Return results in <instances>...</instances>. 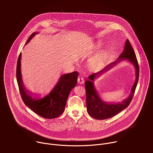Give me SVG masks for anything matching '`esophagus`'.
Returning a JSON list of instances; mask_svg holds the SVG:
<instances>
[{
	"mask_svg": "<svg viewBox=\"0 0 153 153\" xmlns=\"http://www.w3.org/2000/svg\"><path fill=\"white\" fill-rule=\"evenodd\" d=\"M84 80H83V77H79L77 79V82L78 83H79L80 85H82L83 83H84Z\"/></svg>",
	"mask_w": 153,
	"mask_h": 153,
	"instance_id": "1",
	"label": "esophagus"
}]
</instances>
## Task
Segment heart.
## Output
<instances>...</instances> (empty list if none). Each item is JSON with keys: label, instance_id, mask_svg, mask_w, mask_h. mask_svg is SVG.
I'll use <instances>...</instances> for the list:
<instances>
[{"label": "heart", "instance_id": "b5f03b06", "mask_svg": "<svg viewBox=\"0 0 153 153\" xmlns=\"http://www.w3.org/2000/svg\"><path fill=\"white\" fill-rule=\"evenodd\" d=\"M101 47L102 45L99 43V44L96 45V48H99ZM108 51L106 50H104L98 52L93 57H91L89 60V64L91 68L96 70L100 69L102 67L105 61L106 60L108 57Z\"/></svg>", "mask_w": 153, "mask_h": 153}]
</instances>
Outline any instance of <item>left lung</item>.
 I'll return each mask as SVG.
<instances>
[{"label": "left lung", "instance_id": "8db88e82", "mask_svg": "<svg viewBox=\"0 0 153 153\" xmlns=\"http://www.w3.org/2000/svg\"><path fill=\"white\" fill-rule=\"evenodd\" d=\"M128 60L134 64L136 70V79L132 87L131 93L128 97L121 102L109 103L103 101L98 94L94 85L96 78L100 76L104 72L110 69L120 61ZM139 68L136 54L129 41L127 39L125 42L124 50L118 57V59L109 65L101 71L94 73L88 77L90 80H87L85 83L86 98L87 111L90 116L97 120H104L111 118L126 108L132 100L139 80Z\"/></svg>", "mask_w": 153, "mask_h": 153}]
</instances>
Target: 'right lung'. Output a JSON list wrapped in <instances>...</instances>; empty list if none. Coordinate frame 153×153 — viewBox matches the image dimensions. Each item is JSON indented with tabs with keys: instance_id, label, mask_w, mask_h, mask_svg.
<instances>
[{
	"instance_id": "add662e5",
	"label": "right lung",
	"mask_w": 153,
	"mask_h": 153,
	"mask_svg": "<svg viewBox=\"0 0 153 153\" xmlns=\"http://www.w3.org/2000/svg\"><path fill=\"white\" fill-rule=\"evenodd\" d=\"M37 34V32L33 33L25 45ZM21 56L20 53L17 60L16 77L20 93L24 103L33 111L42 117L51 119L59 117L65 111L70 91L77 85L79 73L74 71L62 75L50 93L45 97L39 98V95L30 91L23 83L21 73Z\"/></svg>"
}]
</instances>
